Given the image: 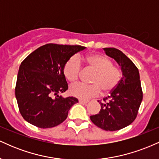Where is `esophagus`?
I'll list each match as a JSON object with an SVG mask.
<instances>
[{
  "label": "esophagus",
  "mask_w": 159,
  "mask_h": 159,
  "mask_svg": "<svg viewBox=\"0 0 159 159\" xmlns=\"http://www.w3.org/2000/svg\"><path fill=\"white\" fill-rule=\"evenodd\" d=\"M78 102H79L81 103V104H87V103L89 102V101H86V100H81V99H80Z\"/></svg>",
  "instance_id": "34e87169"
}]
</instances>
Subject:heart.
<instances>
[{
    "label": "heart",
    "instance_id": "1",
    "mask_svg": "<svg viewBox=\"0 0 159 159\" xmlns=\"http://www.w3.org/2000/svg\"><path fill=\"white\" fill-rule=\"evenodd\" d=\"M85 68L94 71L91 76V84H75L69 88L72 96L80 99H88L99 95L112 92L120 83L121 71L113 66L110 59L100 54H91L81 59ZM81 64L77 56H72L67 60L63 68L64 76L71 83L77 81L81 73Z\"/></svg>",
    "mask_w": 159,
    "mask_h": 159
}]
</instances>
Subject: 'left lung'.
I'll return each instance as SVG.
<instances>
[{
    "label": "left lung",
    "mask_w": 159,
    "mask_h": 159,
    "mask_svg": "<svg viewBox=\"0 0 159 159\" xmlns=\"http://www.w3.org/2000/svg\"><path fill=\"white\" fill-rule=\"evenodd\" d=\"M103 49L121 67L123 77L110 96L103 98L104 102H100V111L90 116V120L100 129L116 131L128 126L135 120L143 99V92L139 71L134 63L118 49Z\"/></svg>",
    "instance_id": "obj_1"
}]
</instances>
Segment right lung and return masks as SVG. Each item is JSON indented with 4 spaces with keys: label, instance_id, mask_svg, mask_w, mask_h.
Segmentation results:
<instances>
[{
    "label": "right lung",
    "instance_id": "right-lung-1",
    "mask_svg": "<svg viewBox=\"0 0 159 159\" xmlns=\"http://www.w3.org/2000/svg\"><path fill=\"white\" fill-rule=\"evenodd\" d=\"M85 48L81 45L49 43L21 62L15 93L20 113L27 122L47 129L66 119L69 109L78 100L59 95L68 90L63 66L69 57Z\"/></svg>",
    "mask_w": 159,
    "mask_h": 159
}]
</instances>
